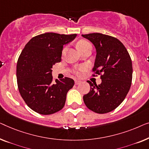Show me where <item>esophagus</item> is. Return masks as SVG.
<instances>
[{"label": "esophagus", "mask_w": 149, "mask_h": 149, "mask_svg": "<svg viewBox=\"0 0 149 149\" xmlns=\"http://www.w3.org/2000/svg\"><path fill=\"white\" fill-rule=\"evenodd\" d=\"M81 83V81H79V80H75V84H76V85L80 84Z\"/></svg>", "instance_id": "34e87169"}]
</instances>
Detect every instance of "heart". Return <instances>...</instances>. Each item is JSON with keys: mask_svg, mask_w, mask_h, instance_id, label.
<instances>
[{"mask_svg": "<svg viewBox=\"0 0 149 149\" xmlns=\"http://www.w3.org/2000/svg\"><path fill=\"white\" fill-rule=\"evenodd\" d=\"M77 47L79 51L81 53V52L88 49V48L92 47V46L91 45V43L88 42L86 40H80L77 42ZM65 50H66V48H64L63 50V54L65 52ZM85 70H86V67L82 65V66L78 67V68H75L74 69H72V72L73 74L76 75V76L80 77L81 75L83 74V73L85 72Z\"/></svg>", "mask_w": 149, "mask_h": 149, "instance_id": "obj_1", "label": "heart"}]
</instances>
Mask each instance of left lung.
I'll return each mask as SVG.
<instances>
[{
	"mask_svg": "<svg viewBox=\"0 0 149 149\" xmlns=\"http://www.w3.org/2000/svg\"><path fill=\"white\" fill-rule=\"evenodd\" d=\"M95 45L96 56L93 76L100 75L97 85L87 81L91 90L83 96L89 109L102 114L112 111L125 99L132 80V63L124 45L116 38L100 33L82 35Z\"/></svg>",
	"mask_w": 149,
	"mask_h": 149,
	"instance_id": "obj_1",
	"label": "left lung"
}]
</instances>
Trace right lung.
<instances>
[{
    "mask_svg": "<svg viewBox=\"0 0 149 149\" xmlns=\"http://www.w3.org/2000/svg\"><path fill=\"white\" fill-rule=\"evenodd\" d=\"M76 34L49 32L33 37L25 46L17 63V81L27 105L42 115H51L63 108L74 79L65 77L53 82L52 68L61 62L63 46Z\"/></svg>",
    "mask_w": 149,
    "mask_h": 149,
    "instance_id": "1",
    "label": "right lung"
}]
</instances>
